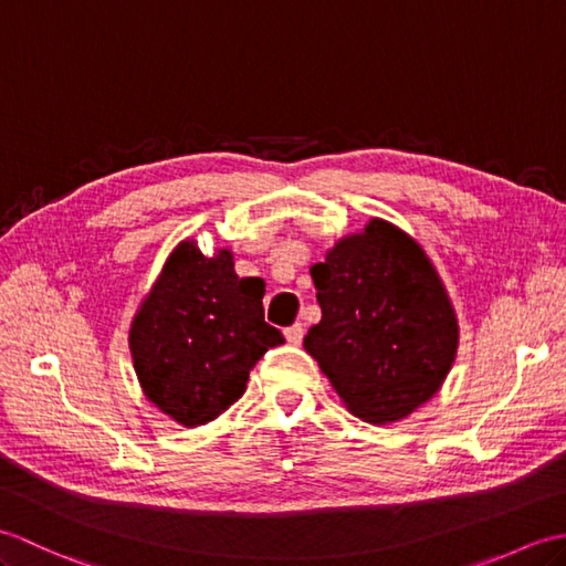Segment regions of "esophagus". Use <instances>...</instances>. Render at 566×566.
Returning a JSON list of instances; mask_svg holds the SVG:
<instances>
[{
  "label": "esophagus",
  "instance_id": "34e87169",
  "mask_svg": "<svg viewBox=\"0 0 566 566\" xmlns=\"http://www.w3.org/2000/svg\"><path fill=\"white\" fill-rule=\"evenodd\" d=\"M284 335H286V340H290L292 345H298L304 340V326L302 323H294V326H290L284 331Z\"/></svg>",
  "mask_w": 566,
  "mask_h": 566
}]
</instances>
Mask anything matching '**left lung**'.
Instances as JSON below:
<instances>
[{
    "mask_svg": "<svg viewBox=\"0 0 566 566\" xmlns=\"http://www.w3.org/2000/svg\"><path fill=\"white\" fill-rule=\"evenodd\" d=\"M321 321L304 347L347 411L375 426L411 416L454 363L460 328L432 262L416 240L371 219L311 268Z\"/></svg>",
    "mask_w": 566,
    "mask_h": 566,
    "instance_id": "left-lung-1",
    "label": "left lung"
}]
</instances>
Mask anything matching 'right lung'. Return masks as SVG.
I'll return each mask as SVG.
<instances>
[{
  "instance_id": "add662e5",
  "label": "right lung",
  "mask_w": 566,
  "mask_h": 566,
  "mask_svg": "<svg viewBox=\"0 0 566 566\" xmlns=\"http://www.w3.org/2000/svg\"><path fill=\"white\" fill-rule=\"evenodd\" d=\"M264 282L240 276L233 252L207 258L182 240L130 323L128 347L146 399L185 428L221 416L245 394L250 369L284 343L264 323Z\"/></svg>"
}]
</instances>
